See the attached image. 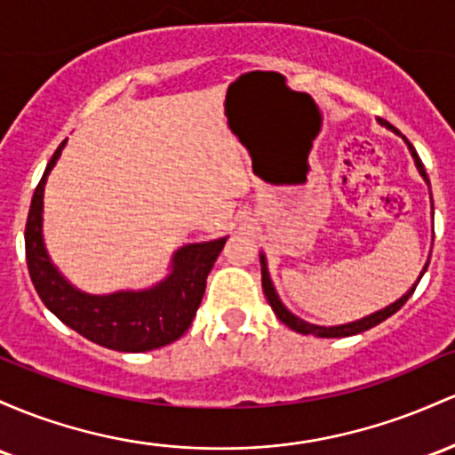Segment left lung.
I'll list each match as a JSON object with an SVG mask.
<instances>
[{
    "mask_svg": "<svg viewBox=\"0 0 455 455\" xmlns=\"http://www.w3.org/2000/svg\"><path fill=\"white\" fill-rule=\"evenodd\" d=\"M380 124H387V123H382V121H380ZM387 129H391L393 133H399L395 127H391V124H387ZM403 142L408 144V151H411V155H412V159H414V166H417L419 174H421V177H423V181H426V183H427V188H430V179H427V172H426V168H423V164H421V159H419L417 151H414V147H412L411 142H408L406 138H403ZM430 196H432V192H430ZM432 207H434V204H432ZM259 261H261V284H263V293H266V298H267L269 307H272V311L276 313V317L281 319V322L284 323V326H289V328H291V331H296V332H300V334H315V337H322V339L352 337V334L365 332V331H369V328L378 326V323L384 322V319H387V317H391L393 313H397L399 308H402L403 304H406L408 298L412 296V291H414V289H417L419 281H421V276H423V274H426L427 266H430V261H426V266H423L421 274H419L417 283H414L412 287L408 289V291L403 293L402 298H399V300H395V302H393V304H388V307L380 308V311H376V313H371V315H365V317L356 319V322L339 323V326H317V323L304 322V319H300V317H298V315H293V313L289 311L287 307H284V304L281 302V298H278L276 289H274V283H272V278H269V272H267V261H266V254H263V252L259 254Z\"/></svg>",
    "mask_w": 455,
    "mask_h": 455,
    "instance_id": "left-lung-1",
    "label": "left lung"
}]
</instances>
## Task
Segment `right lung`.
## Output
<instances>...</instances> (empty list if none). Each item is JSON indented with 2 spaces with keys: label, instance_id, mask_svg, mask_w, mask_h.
<instances>
[{
  "label": "right lung",
  "instance_id": "right-lung-1",
  "mask_svg": "<svg viewBox=\"0 0 455 455\" xmlns=\"http://www.w3.org/2000/svg\"><path fill=\"white\" fill-rule=\"evenodd\" d=\"M64 140L49 159L29 204L25 224V259L29 278L44 307L75 332L116 352H148L177 341L201 307L204 284L227 237L186 243L171 259V272L147 289L94 296L77 289L49 257L43 237V196L49 172L62 155Z\"/></svg>",
  "mask_w": 455,
  "mask_h": 455
}]
</instances>
